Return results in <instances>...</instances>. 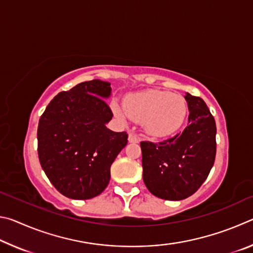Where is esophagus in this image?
<instances>
[{
  "label": "esophagus",
  "instance_id": "obj_1",
  "mask_svg": "<svg viewBox=\"0 0 253 253\" xmlns=\"http://www.w3.org/2000/svg\"><path fill=\"white\" fill-rule=\"evenodd\" d=\"M128 140H129V143H138L139 137L137 136L135 132H129V135H128Z\"/></svg>",
  "mask_w": 253,
  "mask_h": 253
}]
</instances>
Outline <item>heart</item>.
<instances>
[{"instance_id": "heart-1", "label": "heart", "mask_w": 253, "mask_h": 253, "mask_svg": "<svg viewBox=\"0 0 253 253\" xmlns=\"http://www.w3.org/2000/svg\"><path fill=\"white\" fill-rule=\"evenodd\" d=\"M119 118L128 117L142 122L144 129L154 137H165L177 131L185 121L187 104L177 93L163 90H145L131 93L124 101V109L113 105Z\"/></svg>"}]
</instances>
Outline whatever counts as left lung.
<instances>
[{
  "mask_svg": "<svg viewBox=\"0 0 253 253\" xmlns=\"http://www.w3.org/2000/svg\"><path fill=\"white\" fill-rule=\"evenodd\" d=\"M185 100L190 110L185 129L160 143H140L144 183L160 199L179 201L194 194L215 160L214 117L202 98L187 92Z\"/></svg>",
  "mask_w": 253,
  "mask_h": 253,
  "instance_id": "left-lung-1",
  "label": "left lung"
}]
</instances>
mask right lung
Here are the masks:
<instances>
[{
	"instance_id": "1",
	"label": "right lung",
	"mask_w": 253,
	"mask_h": 253,
	"mask_svg": "<svg viewBox=\"0 0 253 253\" xmlns=\"http://www.w3.org/2000/svg\"><path fill=\"white\" fill-rule=\"evenodd\" d=\"M110 84L93 79L59 92L38 126L42 169L60 193L74 200L99 195L108 185L110 166L127 145L126 131L106 127L113 118L107 105Z\"/></svg>"
}]
</instances>
